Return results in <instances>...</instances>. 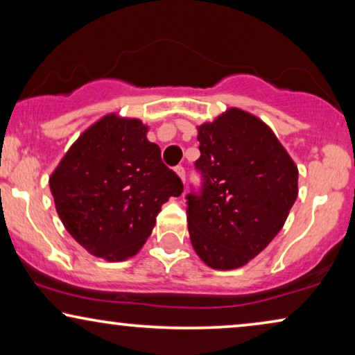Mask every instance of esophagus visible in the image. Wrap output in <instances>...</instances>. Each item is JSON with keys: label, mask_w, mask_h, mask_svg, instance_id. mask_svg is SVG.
<instances>
[{"label": "esophagus", "mask_w": 355, "mask_h": 355, "mask_svg": "<svg viewBox=\"0 0 355 355\" xmlns=\"http://www.w3.org/2000/svg\"><path fill=\"white\" fill-rule=\"evenodd\" d=\"M174 171H176V174L179 178H181L182 182H186V169H184L182 164H179V166L174 168Z\"/></svg>", "instance_id": "34e87169"}]
</instances>
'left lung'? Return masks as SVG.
Instances as JSON below:
<instances>
[{
	"label": "left lung",
	"instance_id": "8db88e82",
	"mask_svg": "<svg viewBox=\"0 0 355 355\" xmlns=\"http://www.w3.org/2000/svg\"><path fill=\"white\" fill-rule=\"evenodd\" d=\"M197 130L202 187L186 196L192 247L210 268H239L284 226L299 192L297 166L273 130L239 108Z\"/></svg>",
	"mask_w": 355,
	"mask_h": 355
}]
</instances>
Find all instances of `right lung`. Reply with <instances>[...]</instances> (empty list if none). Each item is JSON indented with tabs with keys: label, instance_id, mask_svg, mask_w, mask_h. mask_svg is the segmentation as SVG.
<instances>
[{
	"label": "right lung",
	"instance_id": "obj_1",
	"mask_svg": "<svg viewBox=\"0 0 355 355\" xmlns=\"http://www.w3.org/2000/svg\"><path fill=\"white\" fill-rule=\"evenodd\" d=\"M147 130L139 119L106 114L82 132L50 178L67 232L108 261L137 254L163 203L184 191Z\"/></svg>",
	"mask_w": 355,
	"mask_h": 355
}]
</instances>
